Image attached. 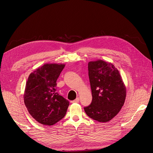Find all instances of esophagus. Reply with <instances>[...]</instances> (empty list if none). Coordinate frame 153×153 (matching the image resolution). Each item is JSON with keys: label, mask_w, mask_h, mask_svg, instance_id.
Returning a JSON list of instances; mask_svg holds the SVG:
<instances>
[{"label": "esophagus", "mask_w": 153, "mask_h": 153, "mask_svg": "<svg viewBox=\"0 0 153 153\" xmlns=\"http://www.w3.org/2000/svg\"><path fill=\"white\" fill-rule=\"evenodd\" d=\"M79 101H80L79 98H76L75 100H73L72 101V103H78V102H79Z\"/></svg>", "instance_id": "1"}]
</instances>
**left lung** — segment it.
<instances>
[{
	"mask_svg": "<svg viewBox=\"0 0 153 153\" xmlns=\"http://www.w3.org/2000/svg\"><path fill=\"white\" fill-rule=\"evenodd\" d=\"M92 91L91 103L84 107L86 114L98 122H108L121 110L126 89L117 68L102 60L88 63Z\"/></svg>",
	"mask_w": 153,
	"mask_h": 153,
	"instance_id": "obj_1",
	"label": "left lung"
}]
</instances>
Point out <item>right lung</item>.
Instances as JSON below:
<instances>
[{"instance_id":"add662e5","label":"right lung","mask_w":153,"mask_h":153,"mask_svg":"<svg viewBox=\"0 0 153 153\" xmlns=\"http://www.w3.org/2000/svg\"><path fill=\"white\" fill-rule=\"evenodd\" d=\"M65 64H45L30 74L24 92V103L38 123L51 126L65 116L69 104L56 92V82Z\"/></svg>"}]
</instances>
